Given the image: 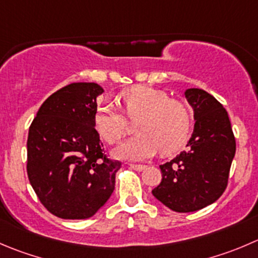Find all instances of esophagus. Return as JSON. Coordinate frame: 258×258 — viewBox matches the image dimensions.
Returning <instances> with one entry per match:
<instances>
[{
	"label": "esophagus",
	"instance_id": "obj_1",
	"mask_svg": "<svg viewBox=\"0 0 258 258\" xmlns=\"http://www.w3.org/2000/svg\"><path fill=\"white\" fill-rule=\"evenodd\" d=\"M130 167L134 170H136V171H142V170L146 169V166H145V165H141V164H130Z\"/></svg>",
	"mask_w": 258,
	"mask_h": 258
}]
</instances>
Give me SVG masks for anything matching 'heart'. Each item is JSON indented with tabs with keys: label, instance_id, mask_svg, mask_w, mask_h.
Here are the masks:
<instances>
[{
	"label": "heart",
	"instance_id": "b5f03b06",
	"mask_svg": "<svg viewBox=\"0 0 258 258\" xmlns=\"http://www.w3.org/2000/svg\"><path fill=\"white\" fill-rule=\"evenodd\" d=\"M119 99L127 119H137L135 124L137 136L117 147L116 156L144 160L156 154L159 149L161 154L170 155L184 146L192 124L191 112L184 102L146 86H136L122 92ZM93 122L99 136L109 145L121 141L127 132L123 114L111 103L97 107Z\"/></svg>",
	"mask_w": 258,
	"mask_h": 258
}]
</instances>
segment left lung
<instances>
[{
    "label": "left lung",
    "instance_id": "8db88e82",
    "mask_svg": "<svg viewBox=\"0 0 258 258\" xmlns=\"http://www.w3.org/2000/svg\"><path fill=\"white\" fill-rule=\"evenodd\" d=\"M196 126L187 150L160 165L161 182L155 198L177 213L196 212L214 203L226 190L236 154V139L226 108L203 89L185 92Z\"/></svg>",
    "mask_w": 258,
    "mask_h": 258
}]
</instances>
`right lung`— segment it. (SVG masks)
<instances>
[{"instance_id":"add662e5","label":"right lung","mask_w":258,"mask_h":258,"mask_svg":"<svg viewBox=\"0 0 258 258\" xmlns=\"http://www.w3.org/2000/svg\"><path fill=\"white\" fill-rule=\"evenodd\" d=\"M97 83H72L37 111L27 137V176L42 206L62 219H86L114 190L122 162L104 154L94 127Z\"/></svg>"}]
</instances>
